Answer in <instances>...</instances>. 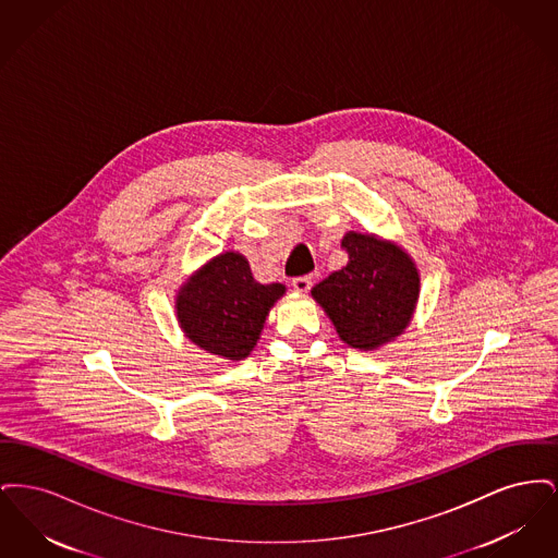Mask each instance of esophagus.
Masks as SVG:
<instances>
[{"label": "esophagus", "mask_w": 558, "mask_h": 558, "mask_svg": "<svg viewBox=\"0 0 558 558\" xmlns=\"http://www.w3.org/2000/svg\"><path fill=\"white\" fill-rule=\"evenodd\" d=\"M314 284L312 276H299V278H292V289L296 292H310Z\"/></svg>", "instance_id": "obj_1"}]
</instances>
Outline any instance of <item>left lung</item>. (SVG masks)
Here are the masks:
<instances>
[{
    "label": "left lung",
    "mask_w": 558,
    "mask_h": 558,
    "mask_svg": "<svg viewBox=\"0 0 558 558\" xmlns=\"http://www.w3.org/2000/svg\"><path fill=\"white\" fill-rule=\"evenodd\" d=\"M341 246L349 255L347 266L316 284L312 296L335 324L341 341L374 351L396 341L410 324L421 276L396 242L347 232Z\"/></svg>",
    "instance_id": "obj_1"
}]
</instances>
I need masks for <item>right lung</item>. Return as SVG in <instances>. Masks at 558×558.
<instances>
[{"instance_id":"right-lung-1","label":"right lung","mask_w":558,"mask_h":558,"mask_svg":"<svg viewBox=\"0 0 558 558\" xmlns=\"http://www.w3.org/2000/svg\"><path fill=\"white\" fill-rule=\"evenodd\" d=\"M284 292L287 287L278 282L259 284L248 262L228 251L180 287L178 322L194 345L239 362L257 345L269 310Z\"/></svg>"}]
</instances>
